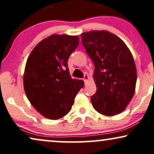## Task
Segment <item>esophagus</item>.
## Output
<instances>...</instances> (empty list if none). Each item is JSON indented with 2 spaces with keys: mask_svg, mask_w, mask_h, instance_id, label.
I'll return each mask as SVG.
<instances>
[{
  "mask_svg": "<svg viewBox=\"0 0 154 154\" xmlns=\"http://www.w3.org/2000/svg\"><path fill=\"white\" fill-rule=\"evenodd\" d=\"M88 79H89V75H88V74H86V75H84V81H85V83H88Z\"/></svg>",
  "mask_w": 154,
  "mask_h": 154,
  "instance_id": "1",
  "label": "esophagus"
}]
</instances>
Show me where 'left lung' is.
<instances>
[{"mask_svg": "<svg viewBox=\"0 0 154 154\" xmlns=\"http://www.w3.org/2000/svg\"><path fill=\"white\" fill-rule=\"evenodd\" d=\"M82 43L95 66L96 94L91 98L98 113L114 116L126 109L135 93L137 74L127 45L115 34L91 31L81 34Z\"/></svg>", "mask_w": 154, "mask_h": 154, "instance_id": "1", "label": "left lung"}]
</instances>
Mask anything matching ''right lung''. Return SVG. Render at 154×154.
<instances>
[{
  "label": "right lung",
  "mask_w": 154,
  "mask_h": 154,
  "mask_svg": "<svg viewBox=\"0 0 154 154\" xmlns=\"http://www.w3.org/2000/svg\"><path fill=\"white\" fill-rule=\"evenodd\" d=\"M79 43L77 35L53 34L35 45L26 61L23 86L35 109L56 120L71 111L82 80L73 79L68 60Z\"/></svg>",
  "instance_id": "1"
}]
</instances>
